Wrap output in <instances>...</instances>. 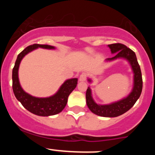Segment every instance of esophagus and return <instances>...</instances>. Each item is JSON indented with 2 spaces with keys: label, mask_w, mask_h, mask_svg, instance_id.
Masks as SVG:
<instances>
[{
  "label": "esophagus",
  "mask_w": 155,
  "mask_h": 155,
  "mask_svg": "<svg viewBox=\"0 0 155 155\" xmlns=\"http://www.w3.org/2000/svg\"><path fill=\"white\" fill-rule=\"evenodd\" d=\"M87 74H85V73H82L79 76V81H85V80L87 79Z\"/></svg>",
  "instance_id": "obj_1"
}]
</instances>
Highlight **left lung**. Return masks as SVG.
<instances>
[{
    "label": "left lung",
    "instance_id": "1",
    "mask_svg": "<svg viewBox=\"0 0 155 155\" xmlns=\"http://www.w3.org/2000/svg\"><path fill=\"white\" fill-rule=\"evenodd\" d=\"M112 54L116 53L113 58H107L106 61H112L118 58L126 59L130 64L134 74L133 76V87L128 95L122 100L106 105L97 104L92 97L91 89L87 88L86 92V101L88 108L96 115L105 117H116L123 114L133 107V105L139 98L143 87V81L140 65L137 60L136 55L133 50L122 44H112L108 45ZM88 81L91 82V79Z\"/></svg>",
    "mask_w": 155,
    "mask_h": 155
}]
</instances>
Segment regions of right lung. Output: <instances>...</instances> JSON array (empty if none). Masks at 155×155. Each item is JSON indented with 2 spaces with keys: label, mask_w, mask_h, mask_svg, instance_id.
Wrapping results in <instances>:
<instances>
[{
  "label": "right lung",
  "mask_w": 155,
  "mask_h": 155,
  "mask_svg": "<svg viewBox=\"0 0 155 155\" xmlns=\"http://www.w3.org/2000/svg\"><path fill=\"white\" fill-rule=\"evenodd\" d=\"M54 49V47L47 44H35L28 46L17 56L15 67L12 71V88L16 98L28 111L35 115L48 117L55 115L64 109L68 102V97L76 88L78 79H68L61 85L54 95L49 97H36L27 93L21 87L19 81L18 70L21 60L27 54L37 48Z\"/></svg>",
  "instance_id": "1"
}]
</instances>
